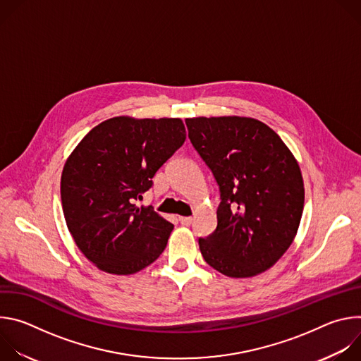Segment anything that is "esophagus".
Listing matches in <instances>:
<instances>
[{
    "mask_svg": "<svg viewBox=\"0 0 361 361\" xmlns=\"http://www.w3.org/2000/svg\"><path fill=\"white\" fill-rule=\"evenodd\" d=\"M178 220H180V223H181L183 226H190V224L192 223V219H191V217H178Z\"/></svg>",
    "mask_w": 361,
    "mask_h": 361,
    "instance_id": "esophagus-1",
    "label": "esophagus"
}]
</instances>
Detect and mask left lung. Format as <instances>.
Listing matches in <instances>:
<instances>
[{
  "mask_svg": "<svg viewBox=\"0 0 361 361\" xmlns=\"http://www.w3.org/2000/svg\"><path fill=\"white\" fill-rule=\"evenodd\" d=\"M188 138L219 188L217 228L198 238L205 263L227 277H252L291 245L302 214L297 160L264 123L248 117L185 120Z\"/></svg>",
  "mask_w": 361,
  "mask_h": 361,
  "instance_id": "8db88e82",
  "label": "left lung"
}]
</instances>
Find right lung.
<instances>
[{"mask_svg": "<svg viewBox=\"0 0 361 361\" xmlns=\"http://www.w3.org/2000/svg\"><path fill=\"white\" fill-rule=\"evenodd\" d=\"M184 141L180 118L114 117L71 152L61 176L63 212L77 247L99 270L134 274L164 251L174 226L135 202Z\"/></svg>", "mask_w": 361, "mask_h": 361, "instance_id": "1", "label": "right lung"}]
</instances>
